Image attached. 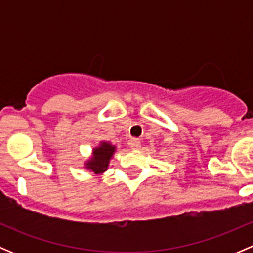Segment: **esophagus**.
<instances>
[{
  "label": "esophagus",
  "mask_w": 253,
  "mask_h": 253,
  "mask_svg": "<svg viewBox=\"0 0 253 253\" xmlns=\"http://www.w3.org/2000/svg\"><path fill=\"white\" fill-rule=\"evenodd\" d=\"M128 145L132 149H137V148L141 147V141L138 138H131L128 141Z\"/></svg>",
  "instance_id": "esophagus-1"
}]
</instances>
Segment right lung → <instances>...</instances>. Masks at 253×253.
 <instances>
[{
	"label": "right lung",
	"mask_w": 253,
	"mask_h": 253,
	"mask_svg": "<svg viewBox=\"0 0 253 253\" xmlns=\"http://www.w3.org/2000/svg\"><path fill=\"white\" fill-rule=\"evenodd\" d=\"M115 147H111L108 143H103L99 148L94 150V155L86 164V168L90 169L94 174H101L106 170L109 165L112 153H114Z\"/></svg>",
	"instance_id": "1"
}]
</instances>
